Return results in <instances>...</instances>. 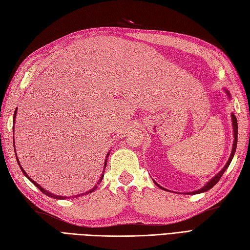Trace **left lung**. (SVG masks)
I'll return each instance as SVG.
<instances>
[{"label": "left lung", "instance_id": "left-lung-1", "mask_svg": "<svg viewBox=\"0 0 250 250\" xmlns=\"http://www.w3.org/2000/svg\"><path fill=\"white\" fill-rule=\"evenodd\" d=\"M224 91L226 92V94H227V97H228V99H231V97H230V93H229V91L226 89V88H224ZM231 120H232V128H233V144H232V149H231V153H230V156H229V159H228V161H227V163L225 164V166L222 168V169L214 175V177L212 178V179H210L209 180L207 183L202 187V188H200V189H198V190H194V191H190V192H185V194H198V193H202V192H205V191H208L209 189H211V188L218 183V182L220 181V179H221V177L222 175H223V173L226 171V169L228 168V166L230 165V163H231V161H232V159H233V156H234V152H235V149H237V143H238V121H237V118H235V116L233 113H231ZM154 182V184H156L158 187H160L161 189H163V190H166L164 187H162V186H160L156 181H153Z\"/></svg>", "mask_w": 250, "mask_h": 250}]
</instances>
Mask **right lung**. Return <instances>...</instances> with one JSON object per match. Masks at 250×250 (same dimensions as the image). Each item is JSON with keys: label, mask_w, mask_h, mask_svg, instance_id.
<instances>
[{"label": "right lung", "mask_w": 250, "mask_h": 250, "mask_svg": "<svg viewBox=\"0 0 250 250\" xmlns=\"http://www.w3.org/2000/svg\"><path fill=\"white\" fill-rule=\"evenodd\" d=\"M17 111H18V108L15 110V113H13V126H12V129H15V123H16V117H17ZM13 132H15V130H13ZM13 140H15V138H13ZM15 142V141H13ZM15 152H16V148H15ZM109 153H110V151L107 153V156H106V159H105V162H104V169H103V172H102V174H101V178L99 179V181L97 182V185H94L91 189H89V190H87L86 192H83V193H79V194H76V195H73V197H81V195H85V194H88V193H91L92 191H94L98 188V185H100V183L101 182H102V179H103V177H104V171H105V167H106V164H107V158H108V156H109ZM16 154H17V152H16ZM16 159H17V162H18V164H19V166H20V168H21V170H22V172L25 174V177L28 179L32 184H35L40 190H41L44 194H46V195H48V197H50V198H53V199H57V200H64V199H67L68 197H64V195H57V194H53L52 192H49V191H47L46 189H44V188L41 186V185H39L37 182H35L33 181L28 174H27L26 172H25V170L23 169V167L21 166V164H20V161H19V158H18V156H16ZM72 197V198H73ZM70 198V197H69Z\"/></svg>", "instance_id": "1"}]
</instances>
